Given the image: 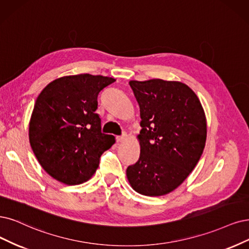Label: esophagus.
<instances>
[{
	"instance_id": "esophagus-1",
	"label": "esophagus",
	"mask_w": 249,
	"mask_h": 249,
	"mask_svg": "<svg viewBox=\"0 0 249 249\" xmlns=\"http://www.w3.org/2000/svg\"><path fill=\"white\" fill-rule=\"evenodd\" d=\"M126 137H127L126 134L120 135V136H117V137H116V141H117V142H123L126 140Z\"/></svg>"
}]
</instances>
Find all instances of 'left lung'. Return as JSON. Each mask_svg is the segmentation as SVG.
Segmentation results:
<instances>
[{"label":"left lung","instance_id":"obj_1","mask_svg":"<svg viewBox=\"0 0 249 249\" xmlns=\"http://www.w3.org/2000/svg\"><path fill=\"white\" fill-rule=\"evenodd\" d=\"M139 103L140 159L126 176L144 196L166 195L180 186L203 153L207 126L204 109L188 85L178 81H130Z\"/></svg>","mask_w":249,"mask_h":249}]
</instances>
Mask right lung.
Listing matches in <instances>:
<instances>
[{
    "label": "right lung",
    "mask_w": 249,
    "mask_h": 249,
    "mask_svg": "<svg viewBox=\"0 0 249 249\" xmlns=\"http://www.w3.org/2000/svg\"><path fill=\"white\" fill-rule=\"evenodd\" d=\"M116 80L81 73L52 81L33 109L29 137L35 156L50 177L80 185L96 171L103 153L115 143L101 132L95 113L99 92Z\"/></svg>",
    "instance_id": "add662e5"
}]
</instances>
